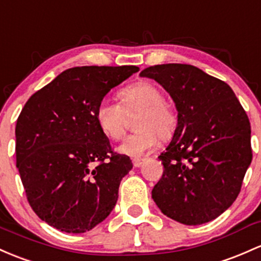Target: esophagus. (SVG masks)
I'll return each instance as SVG.
<instances>
[{
  "label": "esophagus",
  "instance_id": "1",
  "mask_svg": "<svg viewBox=\"0 0 261 261\" xmlns=\"http://www.w3.org/2000/svg\"><path fill=\"white\" fill-rule=\"evenodd\" d=\"M144 161H145L144 159H135V160H133V165H134V167H135V168L140 167V166L142 165V162H144Z\"/></svg>",
  "mask_w": 261,
  "mask_h": 261
}]
</instances>
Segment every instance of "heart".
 Masks as SVG:
<instances>
[{"label":"heart","instance_id":"obj_1","mask_svg":"<svg viewBox=\"0 0 261 261\" xmlns=\"http://www.w3.org/2000/svg\"><path fill=\"white\" fill-rule=\"evenodd\" d=\"M119 102L102 100L95 111L96 122L105 136L121 139L126 130L127 115L139 113L135 120L136 131L119 146L121 153L141 157L156 146L159 137L167 140L176 128L172 108L165 102L159 87L150 82H137L120 90Z\"/></svg>","mask_w":261,"mask_h":261}]
</instances>
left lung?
<instances>
[{
    "label": "left lung",
    "mask_w": 261,
    "mask_h": 261,
    "mask_svg": "<svg viewBox=\"0 0 261 261\" xmlns=\"http://www.w3.org/2000/svg\"><path fill=\"white\" fill-rule=\"evenodd\" d=\"M140 75L160 83L178 111L172 141L159 156L154 203L182 224L216 219L237 199L253 159L247 113L227 83L193 65H153Z\"/></svg>",
    "instance_id": "1"
}]
</instances>
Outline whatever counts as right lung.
Listing matches in <instances>:
<instances>
[{"label":"right lung","instance_id":"1","mask_svg":"<svg viewBox=\"0 0 261 261\" xmlns=\"http://www.w3.org/2000/svg\"><path fill=\"white\" fill-rule=\"evenodd\" d=\"M135 65L75 67L36 91L16 124V165L34 213L65 233H84L115 207L131 160L115 152L95 111Z\"/></svg>","mask_w":261,"mask_h":261}]
</instances>
